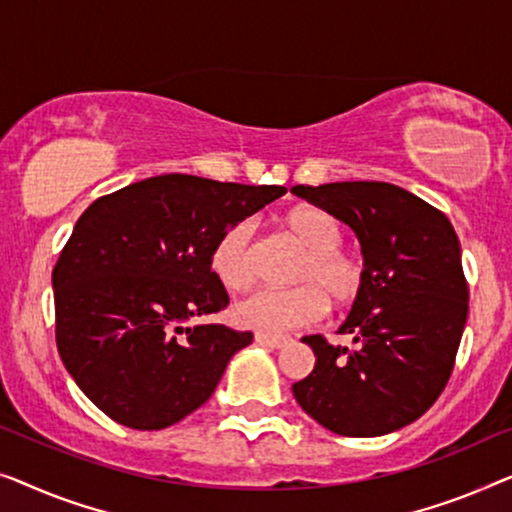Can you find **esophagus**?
<instances>
[{
	"mask_svg": "<svg viewBox=\"0 0 512 512\" xmlns=\"http://www.w3.org/2000/svg\"><path fill=\"white\" fill-rule=\"evenodd\" d=\"M290 341H292L290 336H273V334H262V331H257L255 334V343L269 345V348H283V345H287Z\"/></svg>",
	"mask_w": 512,
	"mask_h": 512,
	"instance_id": "34e87169",
	"label": "esophagus"
}]
</instances>
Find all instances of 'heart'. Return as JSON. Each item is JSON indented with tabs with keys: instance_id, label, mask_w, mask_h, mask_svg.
<instances>
[{
	"instance_id": "b5f03b06",
	"label": "heart",
	"mask_w": 512,
	"mask_h": 512,
	"mask_svg": "<svg viewBox=\"0 0 512 512\" xmlns=\"http://www.w3.org/2000/svg\"><path fill=\"white\" fill-rule=\"evenodd\" d=\"M285 234L304 248L294 269L292 290H259L234 306L243 327L278 334L311 325L327 313V299L350 306L362 297L366 269L355 253L341 246L343 232L329 211L313 204L287 208L280 218ZM211 269L227 290L246 292L257 278V243L250 222H236L220 234L211 253Z\"/></svg>"
}]
</instances>
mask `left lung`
<instances>
[{"label":"left lung","mask_w":512,"mask_h":512,"mask_svg":"<svg viewBox=\"0 0 512 512\" xmlns=\"http://www.w3.org/2000/svg\"><path fill=\"white\" fill-rule=\"evenodd\" d=\"M357 234L366 283L341 334L355 350L306 336L315 366L292 385L315 422L341 436H383L427 413L448 385L469 315L462 248L450 220L392 183L294 185Z\"/></svg>","instance_id":"obj_1"}]
</instances>
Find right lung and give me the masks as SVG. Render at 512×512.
I'll list each match as a JSON object with an SVG mask.
<instances>
[{"label":"right lung","mask_w":512,"mask_h":512,"mask_svg":"<svg viewBox=\"0 0 512 512\" xmlns=\"http://www.w3.org/2000/svg\"><path fill=\"white\" fill-rule=\"evenodd\" d=\"M287 190L164 174L85 208L53 269L55 341L85 397L125 427L181 422L211 399L250 331L187 325L229 304L222 232Z\"/></svg>","instance_id":"add662e5"}]
</instances>
